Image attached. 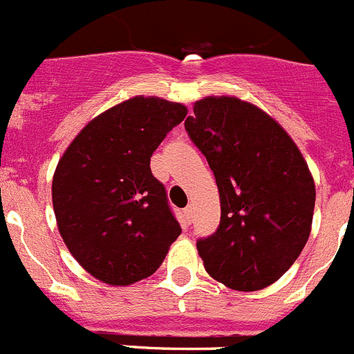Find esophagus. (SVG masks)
<instances>
[{
	"mask_svg": "<svg viewBox=\"0 0 354 354\" xmlns=\"http://www.w3.org/2000/svg\"><path fill=\"white\" fill-rule=\"evenodd\" d=\"M183 220H184V223H192V220H193V207L192 205H187L186 209H183Z\"/></svg>",
	"mask_w": 354,
	"mask_h": 354,
	"instance_id": "obj_1",
	"label": "esophagus"
}]
</instances>
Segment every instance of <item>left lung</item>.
I'll use <instances>...</instances> for the list:
<instances>
[{"label":"left lung","instance_id":"8db88e82","mask_svg":"<svg viewBox=\"0 0 354 354\" xmlns=\"http://www.w3.org/2000/svg\"><path fill=\"white\" fill-rule=\"evenodd\" d=\"M184 127L214 174L216 232L196 241L205 271L234 290L282 277L310 236L315 186L296 143L257 106L236 97L195 102Z\"/></svg>","mask_w":354,"mask_h":354}]
</instances>
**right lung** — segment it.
Returning <instances> with one entry per match:
<instances>
[{
	"label": "right lung",
	"instance_id": "1",
	"mask_svg": "<svg viewBox=\"0 0 354 354\" xmlns=\"http://www.w3.org/2000/svg\"><path fill=\"white\" fill-rule=\"evenodd\" d=\"M186 106L133 97L77 134L53 177V207L72 257L109 286L150 277L180 236L150 158Z\"/></svg>",
	"mask_w": 354,
	"mask_h": 354
}]
</instances>
